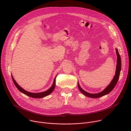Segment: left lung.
<instances>
[{
    "label": "left lung",
    "mask_w": 131,
    "mask_h": 131,
    "mask_svg": "<svg viewBox=\"0 0 131 131\" xmlns=\"http://www.w3.org/2000/svg\"><path fill=\"white\" fill-rule=\"evenodd\" d=\"M117 55V67H116V74L114 76V79L113 80L111 81L110 83L108 85V86L102 92L97 93V94H90L89 93H88L85 91H84L83 89L81 88L78 82V88L80 90V91L83 93L84 95L85 96L91 97V98H99L100 97H102L103 96H104L107 94H109V93L114 89L115 86H116L119 78L120 76V71L121 69V58H120V55L119 53L118 49H116Z\"/></svg>",
    "instance_id": "1"
}]
</instances>
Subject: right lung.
<instances>
[{
    "mask_svg": "<svg viewBox=\"0 0 131 131\" xmlns=\"http://www.w3.org/2000/svg\"><path fill=\"white\" fill-rule=\"evenodd\" d=\"M11 77H12V80H13L15 85L16 86V87L17 88V89L18 90H19L20 92H21L22 93H24V94H25V95H27V96H28L29 97H33V98H42V97H45V96L49 95L50 94H51V93L53 92V91L54 90V89L55 88V79H56V77L54 78V82H53V83L52 86L49 90H48L47 91H46L45 92H41V93H30V92H27V91L24 90L21 86H20L19 85H18L17 84V83L16 82V81L14 80V79L13 78L12 76H11ZM56 77H57V76H56Z\"/></svg>",
    "mask_w": 131,
    "mask_h": 131,
    "instance_id": "right-lung-1",
    "label": "right lung"
}]
</instances>
